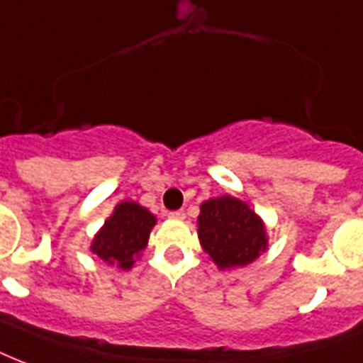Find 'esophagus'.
Segmentation results:
<instances>
[{"label": "esophagus", "instance_id": "1", "mask_svg": "<svg viewBox=\"0 0 363 363\" xmlns=\"http://www.w3.org/2000/svg\"><path fill=\"white\" fill-rule=\"evenodd\" d=\"M168 218H170V220L182 221L185 218V213H184V210H176V212H168Z\"/></svg>", "mask_w": 363, "mask_h": 363}]
</instances>
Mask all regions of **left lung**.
<instances>
[{"mask_svg":"<svg viewBox=\"0 0 363 363\" xmlns=\"http://www.w3.org/2000/svg\"><path fill=\"white\" fill-rule=\"evenodd\" d=\"M196 225L202 250L221 271L250 265L269 248L265 221L233 195L202 202Z\"/></svg>","mask_w":363,"mask_h":363,"instance_id":"left-lung-1","label":"left lung"}]
</instances>
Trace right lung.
Masks as SVG:
<instances>
[{
	"instance_id": "right-lung-1",
	"label": "right lung",
	"mask_w": 363,
	"mask_h": 363,
	"mask_svg": "<svg viewBox=\"0 0 363 363\" xmlns=\"http://www.w3.org/2000/svg\"><path fill=\"white\" fill-rule=\"evenodd\" d=\"M155 223V213L140 202H119L92 238L91 252L108 265L130 271L140 254L147 248Z\"/></svg>"
}]
</instances>
